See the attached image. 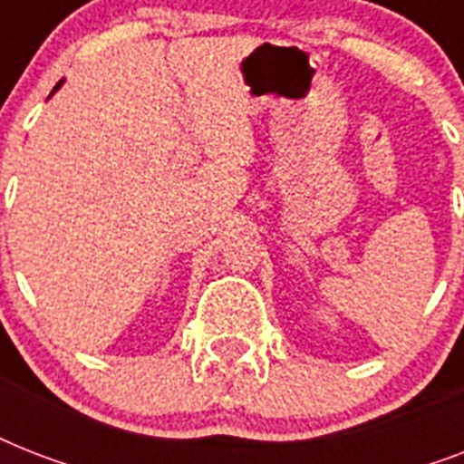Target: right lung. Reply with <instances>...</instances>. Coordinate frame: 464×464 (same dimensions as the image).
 <instances>
[{"mask_svg": "<svg viewBox=\"0 0 464 464\" xmlns=\"http://www.w3.org/2000/svg\"><path fill=\"white\" fill-rule=\"evenodd\" d=\"M60 86H62V82H60V83H57V86H54V91H57V89H60ZM54 91H53V93H54ZM53 93H50V96H53Z\"/></svg>", "mask_w": 464, "mask_h": 464, "instance_id": "1", "label": "right lung"}]
</instances>
